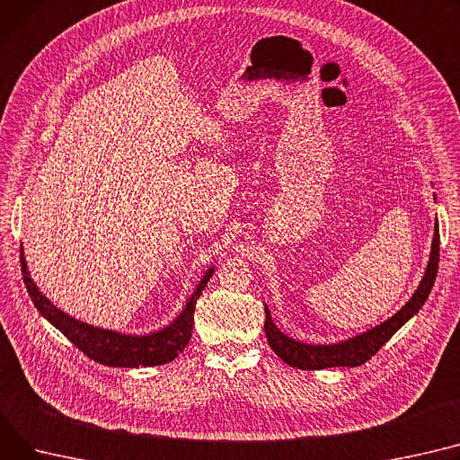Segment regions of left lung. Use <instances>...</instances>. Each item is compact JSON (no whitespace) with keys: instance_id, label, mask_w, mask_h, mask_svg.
<instances>
[{"instance_id":"8db88e82","label":"left lung","mask_w":460,"mask_h":460,"mask_svg":"<svg viewBox=\"0 0 460 460\" xmlns=\"http://www.w3.org/2000/svg\"><path fill=\"white\" fill-rule=\"evenodd\" d=\"M438 261H440V231H438V222L435 226V236H433V250H431V259L429 264H427L423 279L414 292V296L407 301L405 307L394 314L390 320L385 323L377 325L376 329L364 332L360 336H355L351 341H346L342 344H332V346H309V344H301L292 339H288L287 334H283L278 327L273 325L271 316L268 307H264L266 313V322H264V332L270 348L278 353V357L287 362L292 368L299 370H323V368H332V366H360L366 360H370L388 341L390 336L400 329L405 322H409L425 303V299L429 297L431 288L437 279V271H438Z\"/></svg>"}]
</instances>
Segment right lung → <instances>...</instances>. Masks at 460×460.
I'll return each mask as SVG.
<instances>
[{
  "label": "right lung",
  "instance_id": "right-lung-1",
  "mask_svg": "<svg viewBox=\"0 0 460 460\" xmlns=\"http://www.w3.org/2000/svg\"><path fill=\"white\" fill-rule=\"evenodd\" d=\"M20 266L25 288L31 296V301L35 303L39 313L55 325L66 339L81 349L88 358L96 360L105 366H118V368H138V366H161L172 362L182 349L187 348L192 336L194 327V311L196 303L201 292L207 287V281L212 275V268L205 273V278L194 290L192 297L189 299L185 311L179 314V318L166 329L146 334V336H131V334H119L114 331L100 329L94 325L83 323L60 309H57L53 303L44 297L33 279L29 278L27 264L23 259V252L20 253Z\"/></svg>",
  "mask_w": 460,
  "mask_h": 460
}]
</instances>
